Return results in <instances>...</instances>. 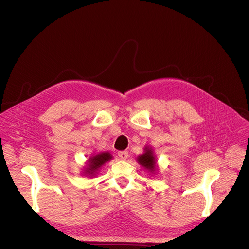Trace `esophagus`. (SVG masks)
I'll list each match as a JSON object with an SVG mask.
<instances>
[{
  "instance_id": "obj_1",
  "label": "esophagus",
  "mask_w": 249,
  "mask_h": 249,
  "mask_svg": "<svg viewBox=\"0 0 249 249\" xmlns=\"http://www.w3.org/2000/svg\"><path fill=\"white\" fill-rule=\"evenodd\" d=\"M118 155L122 160H126L128 157V153L126 151H121L118 153Z\"/></svg>"
}]
</instances>
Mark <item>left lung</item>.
Masks as SVG:
<instances>
[{"label": "left lung", "mask_w": 249, "mask_h": 249, "mask_svg": "<svg viewBox=\"0 0 249 249\" xmlns=\"http://www.w3.org/2000/svg\"><path fill=\"white\" fill-rule=\"evenodd\" d=\"M138 162L144 169H148L151 172L156 170V159L154 157L153 151L149 148H145V152L138 158Z\"/></svg>", "instance_id": "left-lung-1"}]
</instances>
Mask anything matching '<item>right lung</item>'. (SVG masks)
Returning a JSON list of instances; mask_svg holds the SVG:
<instances>
[{"instance_id":"right-lung-1","label":"right lung","mask_w":249,"mask_h":249,"mask_svg":"<svg viewBox=\"0 0 249 249\" xmlns=\"http://www.w3.org/2000/svg\"><path fill=\"white\" fill-rule=\"evenodd\" d=\"M111 159L109 153H100L94 157L89 158V168H86L85 173H89V175L94 174L101 166H104L107 162Z\"/></svg>"}]
</instances>
